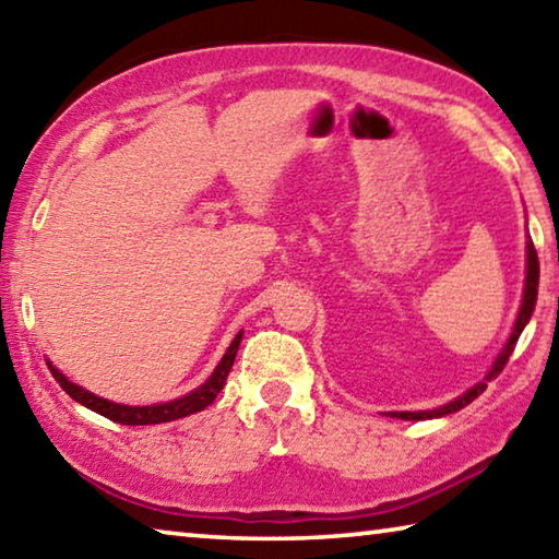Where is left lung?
<instances>
[{
	"label": "left lung",
	"mask_w": 559,
	"mask_h": 559,
	"mask_svg": "<svg viewBox=\"0 0 559 559\" xmlns=\"http://www.w3.org/2000/svg\"><path fill=\"white\" fill-rule=\"evenodd\" d=\"M537 283H540V261H537V251H535L533 241H527V276H525L523 306H520V313H518L513 333H510V340L506 343L503 353H500V355L496 357V362H493V367H490V372L486 374V380L478 382V384H473L466 394H461L459 400H453V402H449V404L439 406V409H431V412H392V416H396V419H412V421H419V419H437V416H447V414H453V412L463 409V406L471 404L473 400H476L478 394H484L486 386H488L486 382L496 380V377H498L500 372H503L508 357L513 355V349H515V343H518L520 333H523V328L527 325L530 316H533L535 300H537Z\"/></svg>",
	"instance_id": "8db88e82"
}]
</instances>
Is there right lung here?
I'll return each mask as SVG.
<instances>
[{
    "mask_svg": "<svg viewBox=\"0 0 559 559\" xmlns=\"http://www.w3.org/2000/svg\"><path fill=\"white\" fill-rule=\"evenodd\" d=\"M243 333L236 335L231 340L229 349H226L222 362L216 365V370L212 372L210 380H206L202 386H197L194 392H189L185 396H179V400L173 402H163V404H150V406H128V404H116V402H108L103 400V396L91 394L88 390H83V386L73 384L66 380V377L56 370V367L49 362V370L56 377V382L61 384V390L75 400L83 406H88L91 412H96L100 416H106V419L116 421V424H128V427H145V424H165V421H175V419H182V416L189 414H197L210 406L216 394L224 390L226 384V377H229V370L236 359V349H239Z\"/></svg>",
    "mask_w": 559,
    "mask_h": 559,
    "instance_id": "1",
    "label": "right lung"
}]
</instances>
